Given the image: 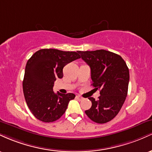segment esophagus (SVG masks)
Returning a JSON list of instances; mask_svg holds the SVG:
<instances>
[{
	"instance_id": "1",
	"label": "esophagus",
	"mask_w": 152,
	"mask_h": 152,
	"mask_svg": "<svg viewBox=\"0 0 152 152\" xmlns=\"http://www.w3.org/2000/svg\"><path fill=\"white\" fill-rule=\"evenodd\" d=\"M76 99H77L78 100H79V101H82L83 99V97L81 96H76Z\"/></svg>"
}]
</instances>
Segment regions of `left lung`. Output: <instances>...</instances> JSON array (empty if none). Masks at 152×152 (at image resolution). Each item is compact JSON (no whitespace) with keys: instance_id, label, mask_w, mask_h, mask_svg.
<instances>
[{"instance_id":"left-lung-1","label":"left lung","mask_w":152,"mask_h":152,"mask_svg":"<svg viewBox=\"0 0 152 152\" xmlns=\"http://www.w3.org/2000/svg\"><path fill=\"white\" fill-rule=\"evenodd\" d=\"M80 53L90 66L91 85L100 89L101 95L97 101L88 98L92 106L85 113L96 123L109 122L118 114L126 100L129 81L126 62L118 54L104 49Z\"/></svg>"}]
</instances>
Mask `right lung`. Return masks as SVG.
Wrapping results in <instances>:
<instances>
[{
	"instance_id": "right-lung-1",
	"label": "right lung",
	"mask_w": 152,
	"mask_h": 152,
	"mask_svg": "<svg viewBox=\"0 0 152 152\" xmlns=\"http://www.w3.org/2000/svg\"><path fill=\"white\" fill-rule=\"evenodd\" d=\"M79 53L78 50L44 48L36 51L27 61L23 90L26 104L38 120L48 123L58 120L75 98L72 93H54L53 87L56 78H63L64 66L81 58Z\"/></svg>"
}]
</instances>
